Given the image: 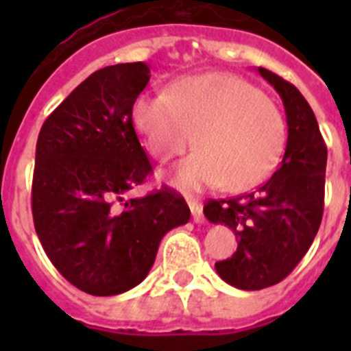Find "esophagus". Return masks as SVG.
Returning <instances> with one entry per match:
<instances>
[{
  "instance_id": "obj_1",
  "label": "esophagus",
  "mask_w": 351,
  "mask_h": 351,
  "mask_svg": "<svg viewBox=\"0 0 351 351\" xmlns=\"http://www.w3.org/2000/svg\"><path fill=\"white\" fill-rule=\"evenodd\" d=\"M188 206L191 209V216H193L195 223H204V213H202V204L195 200V198H188Z\"/></svg>"
}]
</instances>
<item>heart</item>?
<instances>
[{
  "instance_id": "obj_1",
  "label": "heart",
  "mask_w": 351,
  "mask_h": 351,
  "mask_svg": "<svg viewBox=\"0 0 351 351\" xmlns=\"http://www.w3.org/2000/svg\"><path fill=\"white\" fill-rule=\"evenodd\" d=\"M132 119L160 161L184 153L195 135L198 149L178 169L182 188L250 190L274 172L287 142L280 108L253 84L228 73L182 77L170 93H141Z\"/></svg>"
}]
</instances>
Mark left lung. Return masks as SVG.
<instances>
[{
  "label": "left lung",
  "mask_w": 351,
  "mask_h": 351,
  "mask_svg": "<svg viewBox=\"0 0 351 351\" xmlns=\"http://www.w3.org/2000/svg\"><path fill=\"white\" fill-rule=\"evenodd\" d=\"M258 73L283 100L288 126L283 160L258 190L209 200L204 207L210 223L226 225L237 239V251L214 267L239 290L283 281L308 253L324 216L327 145L315 114L293 84L262 66Z\"/></svg>",
  "instance_id": "1"
}]
</instances>
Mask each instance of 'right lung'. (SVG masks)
<instances>
[{
  "label": "right lung",
  "mask_w": 351,
  "mask_h": 351,
  "mask_svg": "<svg viewBox=\"0 0 351 351\" xmlns=\"http://www.w3.org/2000/svg\"><path fill=\"white\" fill-rule=\"evenodd\" d=\"M149 77L142 61L95 71L45 119L36 142V235L64 280L89 295L137 287L163 235L190 221V207L170 188L126 198L153 172L132 119Z\"/></svg>",
  "instance_id": "add662e5"
}]
</instances>
